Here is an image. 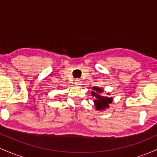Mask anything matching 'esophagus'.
Returning a JSON list of instances; mask_svg holds the SVG:
<instances>
[{
  "instance_id": "34e87169",
  "label": "esophagus",
  "mask_w": 157,
  "mask_h": 157,
  "mask_svg": "<svg viewBox=\"0 0 157 157\" xmlns=\"http://www.w3.org/2000/svg\"><path fill=\"white\" fill-rule=\"evenodd\" d=\"M81 83H82V81H81L80 79H76V80H75V84L77 85V86H80Z\"/></svg>"
}]
</instances>
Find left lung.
I'll return each mask as SVG.
<instances>
[{
	"instance_id": "8db88e82",
	"label": "left lung",
	"mask_w": 157,
	"mask_h": 157,
	"mask_svg": "<svg viewBox=\"0 0 157 157\" xmlns=\"http://www.w3.org/2000/svg\"><path fill=\"white\" fill-rule=\"evenodd\" d=\"M93 91H91V95L94 97V102L95 108L98 111H102V110L107 109L109 107V104L111 103L113 101L112 97H104L102 95V93L103 92V90L101 89V88L99 87H93ZM109 94L107 93V95Z\"/></svg>"
}]
</instances>
